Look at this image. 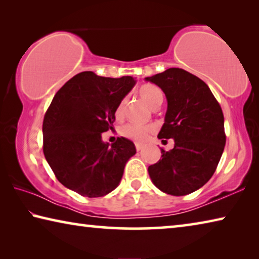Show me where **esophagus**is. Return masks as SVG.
Returning <instances> with one entry per match:
<instances>
[{
  "label": "esophagus",
  "instance_id": "1",
  "mask_svg": "<svg viewBox=\"0 0 259 259\" xmlns=\"http://www.w3.org/2000/svg\"><path fill=\"white\" fill-rule=\"evenodd\" d=\"M142 148H143V145H142V144H136V150H137V151H140V150H142Z\"/></svg>",
  "mask_w": 259,
  "mask_h": 259
}]
</instances>
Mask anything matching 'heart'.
<instances>
[{"label":"heart","instance_id":"heart-1","mask_svg":"<svg viewBox=\"0 0 259 259\" xmlns=\"http://www.w3.org/2000/svg\"><path fill=\"white\" fill-rule=\"evenodd\" d=\"M138 94L142 99L151 108L159 107L163 102V94L159 88L152 84H144L138 89ZM125 99H122L117 105L115 109L116 117H121L123 115L125 109ZM153 133L152 125H140V124H126L122 129V134L125 137L135 140L136 143H144L148 136Z\"/></svg>","mask_w":259,"mask_h":259}]
</instances>
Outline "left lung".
<instances>
[{
  "label": "left lung",
  "instance_id": "obj_1",
  "mask_svg": "<svg viewBox=\"0 0 259 259\" xmlns=\"http://www.w3.org/2000/svg\"><path fill=\"white\" fill-rule=\"evenodd\" d=\"M145 80L160 87L168 102L157 137L175 142L169 152L161 148V159L148 166V174L166 194H190L212 177L224 151L221 105L201 78L182 68H168Z\"/></svg>",
  "mask_w": 259,
  "mask_h": 259
}]
</instances>
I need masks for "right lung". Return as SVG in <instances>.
<instances>
[{"instance_id": "add662e5", "label": "right lung", "mask_w": 259, "mask_h": 259, "mask_svg": "<svg viewBox=\"0 0 259 259\" xmlns=\"http://www.w3.org/2000/svg\"><path fill=\"white\" fill-rule=\"evenodd\" d=\"M135 84L133 76L82 72L55 95L43 120V153L65 187L99 198L119 186L135 144L121 137L109 145L102 134L114 129L117 105Z\"/></svg>"}]
</instances>
